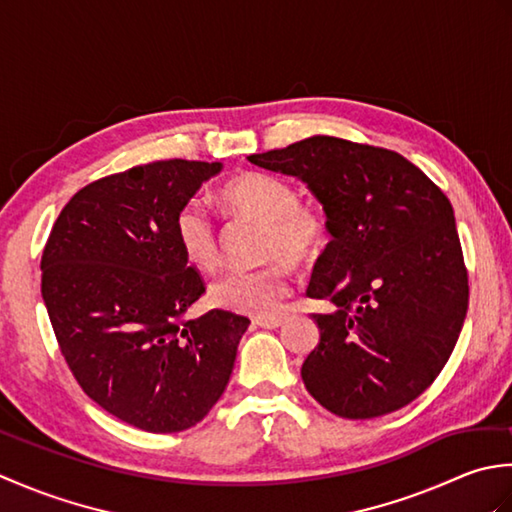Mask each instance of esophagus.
<instances>
[{"label":"esophagus","instance_id":"1","mask_svg":"<svg viewBox=\"0 0 512 512\" xmlns=\"http://www.w3.org/2000/svg\"><path fill=\"white\" fill-rule=\"evenodd\" d=\"M281 323H284V317H259V319H255V325H259V328H266V330H275V328H279Z\"/></svg>","mask_w":512,"mask_h":512}]
</instances>
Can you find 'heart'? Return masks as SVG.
<instances>
[{
  "label": "heart",
  "instance_id": "1",
  "mask_svg": "<svg viewBox=\"0 0 512 512\" xmlns=\"http://www.w3.org/2000/svg\"><path fill=\"white\" fill-rule=\"evenodd\" d=\"M220 200L235 215L262 222L259 257L268 259L259 268H233L217 277L209 288L213 306L266 317L279 310L290 292L288 266H308L328 246V220L308 202L297 200V191L284 178L248 171L228 180ZM173 231L184 257L200 270H215L222 262L217 224L198 200L180 206Z\"/></svg>",
  "mask_w": 512,
  "mask_h": 512
}]
</instances>
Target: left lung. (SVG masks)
<instances>
[{"instance_id":"8db88e82","label":"left lung","mask_w":512,"mask_h":512,"mask_svg":"<svg viewBox=\"0 0 512 512\" xmlns=\"http://www.w3.org/2000/svg\"><path fill=\"white\" fill-rule=\"evenodd\" d=\"M248 160L295 176L323 204L332 235L306 295L319 345L303 361L310 396L365 420L416 400L447 365L469 308L453 206L391 149L312 136Z\"/></svg>"}]
</instances>
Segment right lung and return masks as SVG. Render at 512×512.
<instances>
[{"label": "right lung", "mask_w": 512, "mask_h": 512, "mask_svg": "<svg viewBox=\"0 0 512 512\" xmlns=\"http://www.w3.org/2000/svg\"><path fill=\"white\" fill-rule=\"evenodd\" d=\"M222 162L158 160L105 176L63 206L41 255V297L72 376L96 405L149 433L211 411L248 319H184L204 279L173 231Z\"/></svg>", "instance_id": "1"}]
</instances>
